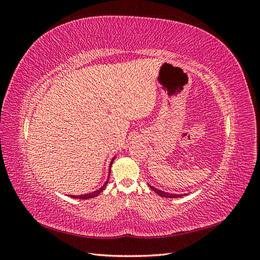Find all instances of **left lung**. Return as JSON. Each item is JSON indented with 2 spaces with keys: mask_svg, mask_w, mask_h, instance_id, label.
<instances>
[{
  "mask_svg": "<svg viewBox=\"0 0 260 260\" xmlns=\"http://www.w3.org/2000/svg\"><path fill=\"white\" fill-rule=\"evenodd\" d=\"M149 187L152 188V190L158 194L159 196H161V198H168V199H176V198H181V196H184L186 194H172V193H168V192H164L161 190H158V188H156L154 186H152L151 184H148Z\"/></svg>",
  "mask_w": 260,
  "mask_h": 260,
  "instance_id": "8db88e82",
  "label": "left lung"
}]
</instances>
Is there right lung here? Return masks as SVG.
I'll return each mask as SVG.
<instances>
[{
	"instance_id": "1",
	"label": "right lung",
	"mask_w": 260,
	"mask_h": 260,
	"mask_svg": "<svg viewBox=\"0 0 260 260\" xmlns=\"http://www.w3.org/2000/svg\"><path fill=\"white\" fill-rule=\"evenodd\" d=\"M116 158V157H114V158L112 159V161H111V165H109V172H108V178H107V181L106 182L103 184V186L102 187H100L99 190H96V191H94V192H91V193H88V194H84V195H70L72 196V198H74V199H80V200H88V199H93V198H96V196L104 190V188L106 187V185H107V182H108V180H109V175H111V167H112V165H113V161H114V159Z\"/></svg>"
}]
</instances>
